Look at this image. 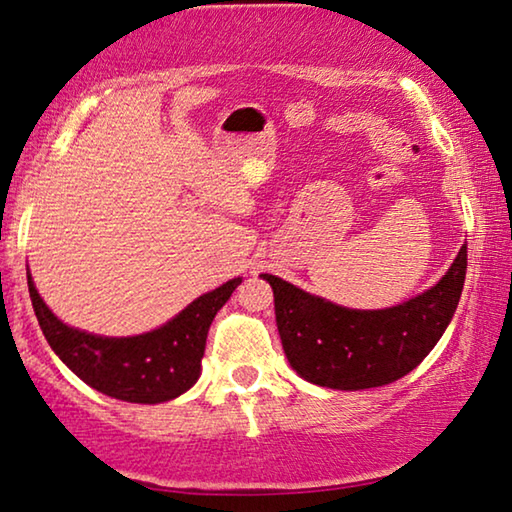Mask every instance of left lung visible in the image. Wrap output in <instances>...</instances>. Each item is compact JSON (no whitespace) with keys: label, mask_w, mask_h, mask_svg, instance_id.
Listing matches in <instances>:
<instances>
[{"label":"left lung","mask_w":512,"mask_h":512,"mask_svg":"<svg viewBox=\"0 0 512 512\" xmlns=\"http://www.w3.org/2000/svg\"><path fill=\"white\" fill-rule=\"evenodd\" d=\"M467 274V247L426 293L391 309L357 311L274 274H261L274 290V313L290 366L320 387L359 391L396 382L435 348L458 309Z\"/></svg>","instance_id":"left-lung-1"}]
</instances>
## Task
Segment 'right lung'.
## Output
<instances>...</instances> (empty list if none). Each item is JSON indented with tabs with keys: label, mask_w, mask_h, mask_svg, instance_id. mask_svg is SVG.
Instances as JSON below:
<instances>
[{
	"label": "right lung",
	"mask_w": 512,
	"mask_h": 512,
	"mask_svg": "<svg viewBox=\"0 0 512 512\" xmlns=\"http://www.w3.org/2000/svg\"><path fill=\"white\" fill-rule=\"evenodd\" d=\"M240 281V277L231 279L201 295L160 329L109 338L64 325L47 309L34 281L27 277L38 325L59 359L96 391L141 405L167 403L199 380L208 329Z\"/></svg>",
	"instance_id": "right-lung-1"
}]
</instances>
